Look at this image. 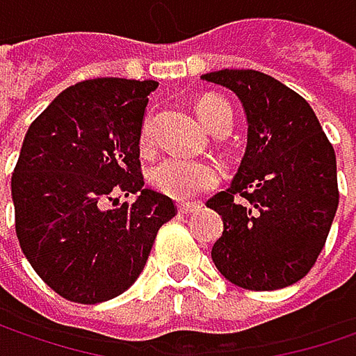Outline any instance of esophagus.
Returning a JSON list of instances; mask_svg holds the SVG:
<instances>
[{"mask_svg":"<svg viewBox=\"0 0 356 356\" xmlns=\"http://www.w3.org/2000/svg\"><path fill=\"white\" fill-rule=\"evenodd\" d=\"M197 208H200L197 204H179L177 206L179 214H183V216H189V214H193Z\"/></svg>","mask_w":356,"mask_h":356,"instance_id":"34e87169","label":"esophagus"}]
</instances>
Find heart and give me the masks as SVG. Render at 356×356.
<instances>
[{
  "label": "heart",
  "mask_w": 356,
  "mask_h": 356,
  "mask_svg": "<svg viewBox=\"0 0 356 356\" xmlns=\"http://www.w3.org/2000/svg\"><path fill=\"white\" fill-rule=\"evenodd\" d=\"M195 111L202 119V123L218 131L222 127H231L233 123V111L229 101L216 95H206L195 103ZM140 148L148 152L152 148V117L146 115L140 127ZM220 169L210 161H193L183 156H165L159 163H154L148 171V181L152 187L173 200H193L210 189H214L220 183Z\"/></svg>",
  "instance_id": "1"
}]
</instances>
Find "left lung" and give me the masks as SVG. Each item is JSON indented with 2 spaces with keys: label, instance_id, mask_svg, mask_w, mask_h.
Masks as SVG:
<instances>
[{
  "label": "left lung",
  "instance_id": "1",
  "mask_svg": "<svg viewBox=\"0 0 356 356\" xmlns=\"http://www.w3.org/2000/svg\"><path fill=\"white\" fill-rule=\"evenodd\" d=\"M231 88L248 115V148L233 185L208 200L222 216L212 261L233 284L276 291L314 268L338 210L336 154L309 103L255 70L202 76Z\"/></svg>",
  "mask_w": 356,
  "mask_h": 356
}]
</instances>
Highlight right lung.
<instances>
[{"label": "right lung", "instance_id": "1", "mask_svg": "<svg viewBox=\"0 0 356 356\" xmlns=\"http://www.w3.org/2000/svg\"><path fill=\"white\" fill-rule=\"evenodd\" d=\"M156 86L78 82L24 136L12 173L16 235L36 274L67 301L95 305L127 291L177 214L169 195L144 189L140 165V127ZM121 193L138 197L119 207Z\"/></svg>", "mask_w": 356, "mask_h": 356}]
</instances>
